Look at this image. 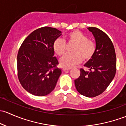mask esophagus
<instances>
[{
	"label": "esophagus",
	"mask_w": 126,
	"mask_h": 126,
	"mask_svg": "<svg viewBox=\"0 0 126 126\" xmlns=\"http://www.w3.org/2000/svg\"><path fill=\"white\" fill-rule=\"evenodd\" d=\"M70 70V68H63V71H67V70Z\"/></svg>",
	"instance_id": "34e87169"
}]
</instances>
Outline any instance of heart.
I'll use <instances>...</instances> for the list:
<instances>
[{
    "mask_svg": "<svg viewBox=\"0 0 126 126\" xmlns=\"http://www.w3.org/2000/svg\"><path fill=\"white\" fill-rule=\"evenodd\" d=\"M68 43L75 44L72 51L73 53L66 54L59 60L60 65L63 68H70L82 61H89L93 56L96 51V45L93 41L81 32L73 31L67 37ZM53 50L56 54L62 56L66 51V44L63 39H57L53 44Z\"/></svg>",
    "mask_w": 126,
    "mask_h": 126,
    "instance_id": "1",
    "label": "heart"
}]
</instances>
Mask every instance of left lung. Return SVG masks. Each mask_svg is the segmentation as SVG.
Returning a JSON list of instances; mask_svg holds the SVG:
<instances>
[{
  "label": "left lung",
  "mask_w": 126,
  "mask_h": 126,
  "mask_svg": "<svg viewBox=\"0 0 126 126\" xmlns=\"http://www.w3.org/2000/svg\"><path fill=\"white\" fill-rule=\"evenodd\" d=\"M96 42V51L92 59L84 66L89 71L81 68L79 77L75 80L76 90L82 95L92 98L107 89L116 73V54L110 39L96 27H89Z\"/></svg>",
  "instance_id": "1"
}]
</instances>
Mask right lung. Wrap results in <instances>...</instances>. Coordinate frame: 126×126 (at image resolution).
Masks as SVG:
<instances>
[{"label":"right lung","mask_w":126,"mask_h":126,"mask_svg":"<svg viewBox=\"0 0 126 126\" xmlns=\"http://www.w3.org/2000/svg\"><path fill=\"white\" fill-rule=\"evenodd\" d=\"M62 35L55 28L44 27L32 32L22 44L17 57L19 80L31 94L43 96L51 93L61 75L54 56V41Z\"/></svg>","instance_id":"1"}]
</instances>
